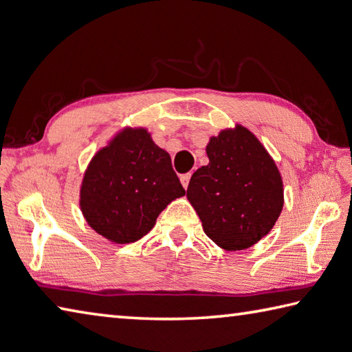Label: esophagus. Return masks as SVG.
Returning a JSON list of instances; mask_svg holds the SVG:
<instances>
[{"label":"esophagus","instance_id":"1","mask_svg":"<svg viewBox=\"0 0 352 352\" xmlns=\"http://www.w3.org/2000/svg\"><path fill=\"white\" fill-rule=\"evenodd\" d=\"M190 179H191V173H185V175H182V176H181V184L184 185V188H187V187H188Z\"/></svg>","mask_w":352,"mask_h":352}]
</instances>
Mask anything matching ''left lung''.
I'll list each match as a JSON object with an SVG mask.
<instances>
[{"mask_svg":"<svg viewBox=\"0 0 352 352\" xmlns=\"http://www.w3.org/2000/svg\"><path fill=\"white\" fill-rule=\"evenodd\" d=\"M208 165L190 179L187 197L211 241L227 251L253 247L283 208V182L274 159L242 125L207 144Z\"/></svg>","mask_w":352,"mask_h":352,"instance_id":"obj_1","label":"left lung"}]
</instances>
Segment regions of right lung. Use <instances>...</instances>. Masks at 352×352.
Listing matches in <instances>:
<instances>
[{
  "label": "right lung",
  "mask_w": 352,
  "mask_h": 352,
  "mask_svg": "<svg viewBox=\"0 0 352 352\" xmlns=\"http://www.w3.org/2000/svg\"><path fill=\"white\" fill-rule=\"evenodd\" d=\"M184 195L167 151L157 147L147 129L127 127L91 157L79 207L98 234L130 243L147 234L161 211Z\"/></svg>",
  "instance_id": "1"
}]
</instances>
